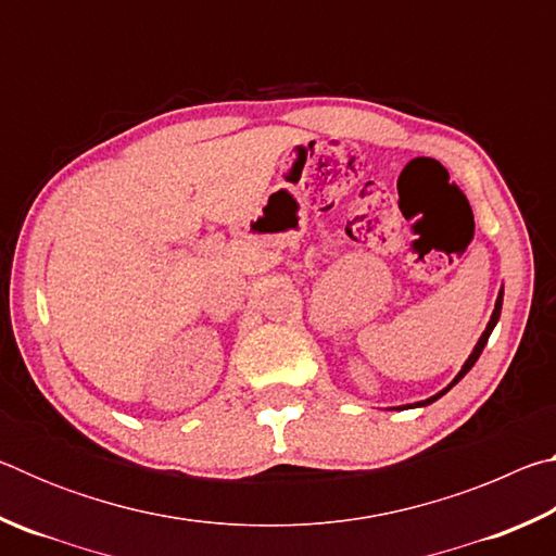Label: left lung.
Masks as SVG:
<instances>
[{"mask_svg":"<svg viewBox=\"0 0 556 556\" xmlns=\"http://www.w3.org/2000/svg\"><path fill=\"white\" fill-rule=\"evenodd\" d=\"M501 312H503V287H501V291H497V299H495V308H493V314H491V321H488V326H485V331L481 333V338H478V343L473 345V351H470V355L466 357V363L460 365V370H458V375L454 380H451L444 390L441 392H437V394H431L429 400H421V402H414V404H402V407H397V409H404V407H427V404H431V402H437L439 397H444V394L454 388V384L458 382V380H464V375L473 368L476 365V361L478 357H481V353H483V348H485V343H488V338H491V333H493V328H495V324H497V318H501Z\"/></svg>","mask_w":556,"mask_h":556,"instance_id":"8db88e82","label":"left lung"}]
</instances>
